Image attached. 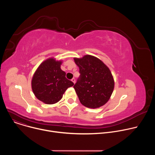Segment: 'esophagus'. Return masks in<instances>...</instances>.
Instances as JSON below:
<instances>
[{
    "label": "esophagus",
    "instance_id": "1",
    "mask_svg": "<svg viewBox=\"0 0 155 155\" xmlns=\"http://www.w3.org/2000/svg\"><path fill=\"white\" fill-rule=\"evenodd\" d=\"M72 81L75 84V79L74 78H73L72 79Z\"/></svg>",
    "mask_w": 155,
    "mask_h": 155
}]
</instances>
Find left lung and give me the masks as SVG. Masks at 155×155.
<instances>
[{"label": "left lung", "instance_id": "obj_1", "mask_svg": "<svg viewBox=\"0 0 155 155\" xmlns=\"http://www.w3.org/2000/svg\"><path fill=\"white\" fill-rule=\"evenodd\" d=\"M80 74L74 87L84 106L96 108L109 100L114 89V80L107 66L99 59L86 55L74 58Z\"/></svg>", "mask_w": 155, "mask_h": 155}]
</instances>
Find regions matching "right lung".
Returning <instances> with one entry per match:
<instances>
[{"mask_svg": "<svg viewBox=\"0 0 155 155\" xmlns=\"http://www.w3.org/2000/svg\"><path fill=\"white\" fill-rule=\"evenodd\" d=\"M61 63L49 58L39 65L33 76V93L38 100L47 104L59 101L68 88L74 84L66 78L65 72L61 69Z\"/></svg>", "mask_w": 155, "mask_h": 155, "instance_id": "right-lung-1", "label": "right lung"}]
</instances>
